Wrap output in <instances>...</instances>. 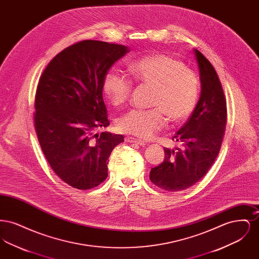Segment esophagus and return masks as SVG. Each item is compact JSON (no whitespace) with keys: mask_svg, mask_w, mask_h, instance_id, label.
Masks as SVG:
<instances>
[{"mask_svg":"<svg viewBox=\"0 0 259 259\" xmlns=\"http://www.w3.org/2000/svg\"><path fill=\"white\" fill-rule=\"evenodd\" d=\"M125 142H127V143H134V144L140 145V146H144V145H146V144H145V142H144L143 140L137 139V138H134V137H130V136L125 138Z\"/></svg>","mask_w":259,"mask_h":259,"instance_id":"esophagus-1","label":"esophagus"}]
</instances>
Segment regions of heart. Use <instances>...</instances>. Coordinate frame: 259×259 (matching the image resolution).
Wrapping results in <instances>:
<instances>
[{"instance_id":"b5f03b06","label":"heart","mask_w":259,"mask_h":259,"mask_svg":"<svg viewBox=\"0 0 259 259\" xmlns=\"http://www.w3.org/2000/svg\"><path fill=\"white\" fill-rule=\"evenodd\" d=\"M127 69L140 82L153 87L150 109L126 111L117 126L126 133L149 138L167 123L185 121L194 110L200 92L197 74L178 58L166 53H152L130 62ZM103 92L113 105L124 103L131 93L132 81L115 69L103 78Z\"/></svg>"}]
</instances>
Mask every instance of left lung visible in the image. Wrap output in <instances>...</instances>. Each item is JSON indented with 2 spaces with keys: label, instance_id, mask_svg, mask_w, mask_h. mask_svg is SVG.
Returning <instances> with one entry per match:
<instances>
[{
  "label": "left lung",
  "instance_id": "obj_1",
  "mask_svg": "<svg viewBox=\"0 0 259 259\" xmlns=\"http://www.w3.org/2000/svg\"><path fill=\"white\" fill-rule=\"evenodd\" d=\"M201 96L185 125L172 137L179 147L164 148L165 158L151 168L150 181L167 191L195 185L209 171L222 148L227 110L222 83L210 62L197 50Z\"/></svg>",
  "mask_w": 259,
  "mask_h": 259
}]
</instances>
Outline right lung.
<instances>
[{
  "instance_id": "obj_1",
  "label": "right lung",
  "mask_w": 259,
  "mask_h": 259,
  "mask_svg": "<svg viewBox=\"0 0 259 259\" xmlns=\"http://www.w3.org/2000/svg\"><path fill=\"white\" fill-rule=\"evenodd\" d=\"M129 51L121 45L87 39L62 50L40 75L34 123L50 167L63 182L87 190L108 177L112 149L122 135L100 132L108 127L103 78Z\"/></svg>"
}]
</instances>
